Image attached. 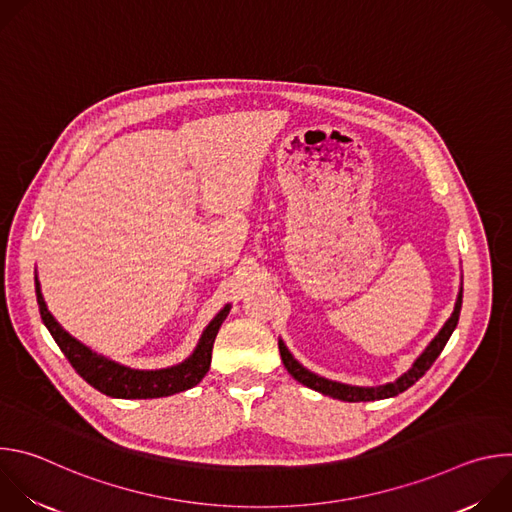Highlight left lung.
Wrapping results in <instances>:
<instances>
[{"label": "left lung", "mask_w": 512, "mask_h": 512, "mask_svg": "<svg viewBox=\"0 0 512 512\" xmlns=\"http://www.w3.org/2000/svg\"><path fill=\"white\" fill-rule=\"evenodd\" d=\"M462 291H464V287L460 285L458 298H456V304H454V312L446 320L442 330L435 334V338L415 358V362L411 364V369L407 373H403L399 379H395L393 383H385V385H379V387H356V385H346V383L330 381L326 377H320V375L308 371L304 364H300L294 358V354L287 350V346L279 338L277 344H279V354H281V360H283V367L287 369V373L294 377L298 383H302V385H306V387H310V389H314V391H318L322 395H328L332 399H340V401H348V403H358V401H379V399L395 397V395L407 391L411 385H415L425 375V371L431 367V364L435 362V358L442 354L444 346L448 344V340H450V336L456 330L458 320H460Z\"/></svg>", "instance_id": "left-lung-1"}]
</instances>
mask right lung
Wrapping results in <instances>:
<instances>
[{
    "label": "right lung",
    "mask_w": 512,
    "mask_h": 512,
    "mask_svg": "<svg viewBox=\"0 0 512 512\" xmlns=\"http://www.w3.org/2000/svg\"><path fill=\"white\" fill-rule=\"evenodd\" d=\"M34 281H36V300H38L42 322L48 328V332L52 334L58 348L68 358V362L72 364V369H75L91 387H95L103 395H109L115 399H158V397H170L174 393L196 387L210 369L214 338L231 312V306L227 304L210 320V324L204 328L196 348L192 350V354L186 360H182L168 369L139 371V369L125 367V364H119V362L91 350L81 340L70 336L50 314V310L44 302V296H42L38 273H36Z\"/></svg>",
    "instance_id": "add662e5"
}]
</instances>
